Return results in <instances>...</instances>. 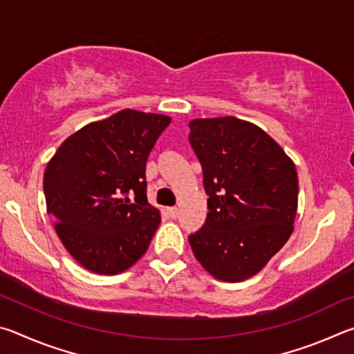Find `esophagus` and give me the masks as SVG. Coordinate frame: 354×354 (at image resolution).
Wrapping results in <instances>:
<instances>
[{
    "label": "esophagus",
    "mask_w": 354,
    "mask_h": 354,
    "mask_svg": "<svg viewBox=\"0 0 354 354\" xmlns=\"http://www.w3.org/2000/svg\"><path fill=\"white\" fill-rule=\"evenodd\" d=\"M167 214H169V217L176 218L178 217V207H169V209H167Z\"/></svg>",
    "instance_id": "34e87169"
}]
</instances>
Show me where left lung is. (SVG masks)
<instances>
[{"mask_svg":"<svg viewBox=\"0 0 354 354\" xmlns=\"http://www.w3.org/2000/svg\"><path fill=\"white\" fill-rule=\"evenodd\" d=\"M189 128L209 195L206 223L189 237L192 251L215 279L241 283L289 241L298 206L295 164L245 120L195 118Z\"/></svg>","mask_w":354,"mask_h":354,"instance_id":"obj_1","label":"left lung"}]
</instances>
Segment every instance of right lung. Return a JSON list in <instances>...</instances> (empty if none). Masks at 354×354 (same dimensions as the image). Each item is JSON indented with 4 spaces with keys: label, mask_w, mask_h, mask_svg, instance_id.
Returning <instances> with one entry per match:
<instances>
[{
    "label": "right lung",
    "mask_w": 354,
    "mask_h": 354,
    "mask_svg": "<svg viewBox=\"0 0 354 354\" xmlns=\"http://www.w3.org/2000/svg\"><path fill=\"white\" fill-rule=\"evenodd\" d=\"M171 118L123 109L71 134L44 175L46 212L73 259L118 274L145 254L160 212L148 203V154Z\"/></svg>",
    "instance_id": "1"
}]
</instances>
